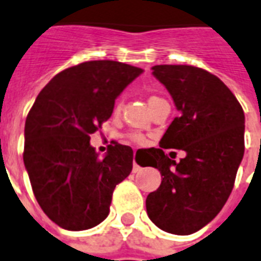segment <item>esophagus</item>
Returning <instances> with one entry per match:
<instances>
[{
    "mask_svg": "<svg viewBox=\"0 0 261 261\" xmlns=\"http://www.w3.org/2000/svg\"><path fill=\"white\" fill-rule=\"evenodd\" d=\"M141 168H140V166H139V164L136 163V162H135V160H133V172H135V174H136V172H139V171H140Z\"/></svg>",
    "mask_w": 261,
    "mask_h": 261,
    "instance_id": "esophagus-1",
    "label": "esophagus"
}]
</instances>
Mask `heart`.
<instances>
[{
    "label": "heart",
    "instance_id": "obj_1",
    "mask_svg": "<svg viewBox=\"0 0 261 261\" xmlns=\"http://www.w3.org/2000/svg\"><path fill=\"white\" fill-rule=\"evenodd\" d=\"M158 99H160V98L156 97V95H152V97H149V99H148V105H151V103H153V102L158 101ZM121 108H122V101H118L117 103H116V109H114V110H116V112H120ZM132 139L139 144L144 143V139L140 136V135H133Z\"/></svg>",
    "mask_w": 261,
    "mask_h": 261
}]
</instances>
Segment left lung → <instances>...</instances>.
<instances>
[{
  "instance_id": "8db88e82",
  "label": "left lung",
  "mask_w": 261,
  "mask_h": 261,
  "mask_svg": "<svg viewBox=\"0 0 261 261\" xmlns=\"http://www.w3.org/2000/svg\"><path fill=\"white\" fill-rule=\"evenodd\" d=\"M152 74L163 83L180 112L149 152L162 174L148 194V217L164 232L186 236L207 225L224 207L244 156V110L220 78L183 64H160ZM182 149L179 164L164 153Z\"/></svg>"
}]
</instances>
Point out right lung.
Masks as SVG:
<instances>
[{
    "mask_svg": "<svg viewBox=\"0 0 261 261\" xmlns=\"http://www.w3.org/2000/svg\"><path fill=\"white\" fill-rule=\"evenodd\" d=\"M143 70L114 60L66 68L39 93L25 121L24 164L39 205L67 230H85L109 214L112 195L132 171L133 151L110 145L99 158L90 135Z\"/></svg>",
    "mask_w": 261,
    "mask_h": 261,
    "instance_id": "add662e5",
    "label": "right lung"
}]
</instances>
